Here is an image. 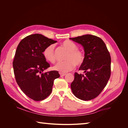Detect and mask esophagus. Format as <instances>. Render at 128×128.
Returning <instances> with one entry per match:
<instances>
[{"label": "esophagus", "instance_id": "1", "mask_svg": "<svg viewBox=\"0 0 128 128\" xmlns=\"http://www.w3.org/2000/svg\"><path fill=\"white\" fill-rule=\"evenodd\" d=\"M59 74H60V76H61V77H63V76H65L66 75V74H65V73L60 72Z\"/></svg>", "mask_w": 128, "mask_h": 128}]
</instances>
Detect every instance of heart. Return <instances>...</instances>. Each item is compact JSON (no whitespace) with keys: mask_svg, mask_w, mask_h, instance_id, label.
Here are the masks:
<instances>
[{"mask_svg":"<svg viewBox=\"0 0 128 128\" xmlns=\"http://www.w3.org/2000/svg\"><path fill=\"white\" fill-rule=\"evenodd\" d=\"M62 45L67 50L68 53L64 61L59 62L53 67V69L60 72H67L74 68L75 64L80 66L84 62L85 56L84 53L78 50V46L70 40H65ZM42 54L45 59L50 62L54 64L56 62L54 54V45L51 44L48 46L44 50Z\"/></svg>","mask_w":128,"mask_h":128,"instance_id":"obj_1","label":"heart"}]
</instances>
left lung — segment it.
<instances>
[{"mask_svg": "<svg viewBox=\"0 0 128 128\" xmlns=\"http://www.w3.org/2000/svg\"><path fill=\"white\" fill-rule=\"evenodd\" d=\"M69 39L83 47L85 60L79 70L84 74L75 72L71 84L73 94L77 98L87 101L96 97L106 86L110 76V54L101 38L84 34Z\"/></svg>", "mask_w": 128, "mask_h": 128, "instance_id": "obj_1", "label": "left lung"}]
</instances>
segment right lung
<instances>
[{"label": "right lung", "mask_w": 128, "mask_h": 128, "mask_svg": "<svg viewBox=\"0 0 128 128\" xmlns=\"http://www.w3.org/2000/svg\"><path fill=\"white\" fill-rule=\"evenodd\" d=\"M57 42L35 34L24 38L18 44L13 62L18 86L24 94L34 101H40L51 94L58 71L42 72L50 67L42 52L48 46Z\"/></svg>", "instance_id": "1"}]
</instances>
